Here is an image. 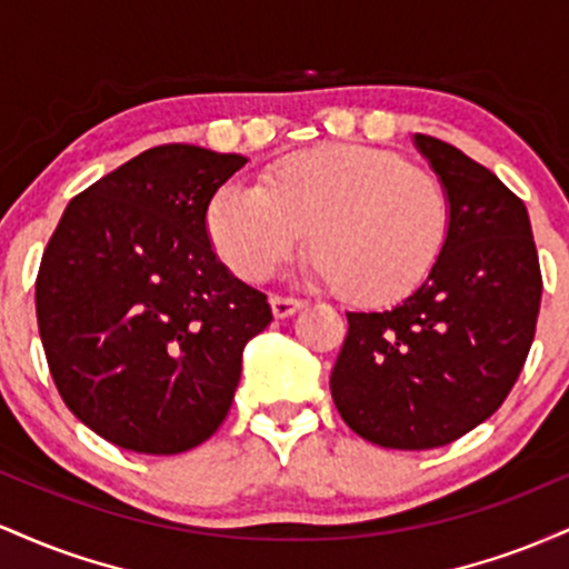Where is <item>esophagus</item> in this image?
Here are the masks:
<instances>
[{
    "mask_svg": "<svg viewBox=\"0 0 569 569\" xmlns=\"http://www.w3.org/2000/svg\"><path fill=\"white\" fill-rule=\"evenodd\" d=\"M270 305H272V316L276 318H291L293 312H299L305 307V302H299V299H291V297H272Z\"/></svg>",
    "mask_w": 569,
    "mask_h": 569,
    "instance_id": "34e87169",
    "label": "esophagus"
}]
</instances>
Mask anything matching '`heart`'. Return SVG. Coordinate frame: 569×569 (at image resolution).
<instances>
[{
    "label": "heart",
    "mask_w": 569,
    "mask_h": 569,
    "mask_svg": "<svg viewBox=\"0 0 569 569\" xmlns=\"http://www.w3.org/2000/svg\"><path fill=\"white\" fill-rule=\"evenodd\" d=\"M449 224V194L433 173L358 143L289 154L262 187L224 184L206 211L208 238L238 278L272 276L307 230L310 278L361 305L415 289L439 262Z\"/></svg>",
    "instance_id": "b5f03b06"
}]
</instances>
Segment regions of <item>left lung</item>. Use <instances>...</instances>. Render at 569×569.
I'll return each mask as SVG.
<instances>
[{
	"mask_svg": "<svg viewBox=\"0 0 569 569\" xmlns=\"http://www.w3.org/2000/svg\"><path fill=\"white\" fill-rule=\"evenodd\" d=\"M439 176L452 224L439 262L401 302L348 312L331 398L361 439L433 449L492 417L530 352L540 310L527 208L452 143L415 133Z\"/></svg>",
	"mask_w": 569,
	"mask_h": 569,
	"instance_id": "1",
	"label": "left lung"
}]
</instances>
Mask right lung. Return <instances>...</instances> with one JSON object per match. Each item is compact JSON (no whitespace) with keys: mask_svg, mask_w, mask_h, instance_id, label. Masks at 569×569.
I'll use <instances>...</instances> for the list:
<instances>
[{"mask_svg":"<svg viewBox=\"0 0 569 569\" xmlns=\"http://www.w3.org/2000/svg\"><path fill=\"white\" fill-rule=\"evenodd\" d=\"M248 162L162 143L77 194L44 248L37 323L58 393L101 439L179 455L217 433L272 310L219 262L208 202Z\"/></svg>","mask_w":569,"mask_h":569,"instance_id":"right-lung-1","label":"right lung"}]
</instances>
